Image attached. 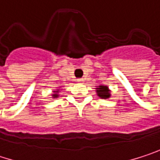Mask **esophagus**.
Instances as JSON below:
<instances>
[{"label":"esophagus","mask_w":160,"mask_h":160,"mask_svg":"<svg viewBox=\"0 0 160 160\" xmlns=\"http://www.w3.org/2000/svg\"><path fill=\"white\" fill-rule=\"evenodd\" d=\"M77 81H78V83H83V82H84V80H83V79H78Z\"/></svg>","instance_id":"34e87169"}]
</instances>
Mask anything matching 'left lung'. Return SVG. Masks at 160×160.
Returning <instances> with one entry per match:
<instances>
[{
  "label": "left lung",
  "instance_id": "left-lung-1",
  "mask_svg": "<svg viewBox=\"0 0 160 160\" xmlns=\"http://www.w3.org/2000/svg\"><path fill=\"white\" fill-rule=\"evenodd\" d=\"M96 92H97V95L102 98V99H108L110 97V91L108 89V86H105V85H100L96 88Z\"/></svg>",
  "mask_w": 160,
  "mask_h": 160
}]
</instances>
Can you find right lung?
Wrapping results in <instances>:
<instances>
[{"instance_id":"add662e5","label":"right lung","mask_w":160,"mask_h":160,"mask_svg":"<svg viewBox=\"0 0 160 160\" xmlns=\"http://www.w3.org/2000/svg\"><path fill=\"white\" fill-rule=\"evenodd\" d=\"M53 92H54V93H53V94H52V96L53 98H57V97L59 96V94H58V92H59V90H56V91H53Z\"/></svg>"}]
</instances>
